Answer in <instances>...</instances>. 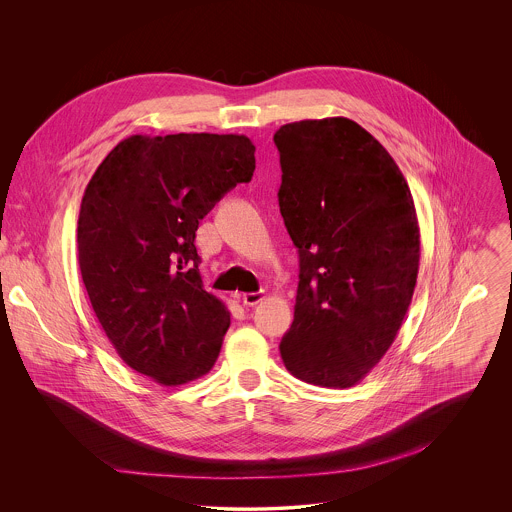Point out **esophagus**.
<instances>
[{"instance_id":"esophagus-1","label":"esophagus","mask_w":512,"mask_h":512,"mask_svg":"<svg viewBox=\"0 0 512 512\" xmlns=\"http://www.w3.org/2000/svg\"><path fill=\"white\" fill-rule=\"evenodd\" d=\"M264 297H266L264 292L242 293V303H244L246 307H254V305H256V303H260Z\"/></svg>"}]
</instances>
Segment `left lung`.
I'll return each mask as SVG.
<instances>
[{"mask_svg":"<svg viewBox=\"0 0 512 512\" xmlns=\"http://www.w3.org/2000/svg\"><path fill=\"white\" fill-rule=\"evenodd\" d=\"M274 142L280 213L299 252L280 353L299 380L349 388L386 355L410 307L420 268L414 199L392 155L349 118L292 122Z\"/></svg>","mask_w":512,"mask_h":512,"instance_id":"1","label":"left lung"}]
</instances>
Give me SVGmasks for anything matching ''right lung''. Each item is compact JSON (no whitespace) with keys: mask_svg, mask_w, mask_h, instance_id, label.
<instances>
[{"mask_svg":"<svg viewBox=\"0 0 512 512\" xmlns=\"http://www.w3.org/2000/svg\"><path fill=\"white\" fill-rule=\"evenodd\" d=\"M238 134L130 136L98 165L78 215V266L92 309L120 355L163 386L219 359L230 311L203 290L199 220L256 169Z\"/></svg>","mask_w":512,"mask_h":512,"instance_id":"right-lung-1","label":"right lung"}]
</instances>
